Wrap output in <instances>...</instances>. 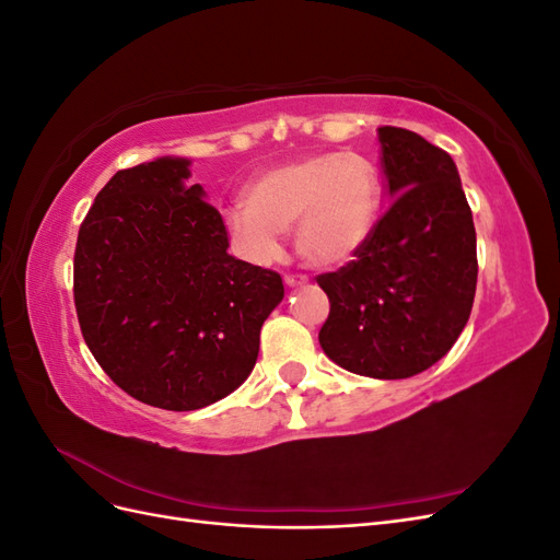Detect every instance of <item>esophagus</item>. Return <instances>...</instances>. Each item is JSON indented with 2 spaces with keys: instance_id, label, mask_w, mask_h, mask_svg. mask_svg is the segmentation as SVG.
Segmentation results:
<instances>
[{
  "instance_id": "34e87169",
  "label": "esophagus",
  "mask_w": 560,
  "mask_h": 560,
  "mask_svg": "<svg viewBox=\"0 0 560 560\" xmlns=\"http://www.w3.org/2000/svg\"><path fill=\"white\" fill-rule=\"evenodd\" d=\"M308 282L306 276H299V273H292V276H284V284L287 287H303Z\"/></svg>"
}]
</instances>
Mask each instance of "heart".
<instances>
[{"mask_svg":"<svg viewBox=\"0 0 560 560\" xmlns=\"http://www.w3.org/2000/svg\"><path fill=\"white\" fill-rule=\"evenodd\" d=\"M381 179L354 151H325L268 167L245 186V202L224 214L252 261L278 257L280 235L294 231V249L315 268L348 264L374 233Z\"/></svg>","mask_w":560,"mask_h":560,"instance_id":"heart-1","label":"heart"}]
</instances>
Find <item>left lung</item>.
I'll list each match as a JSON object with an SVG mask.
<instances>
[{
  "label": "left lung",
  "instance_id": "1",
  "mask_svg": "<svg viewBox=\"0 0 560 560\" xmlns=\"http://www.w3.org/2000/svg\"><path fill=\"white\" fill-rule=\"evenodd\" d=\"M395 200L354 261L317 276L327 358L369 378H411L463 334L477 292V231L453 159L418 132L378 128Z\"/></svg>",
  "mask_w": 560,
  "mask_h": 560
}]
</instances>
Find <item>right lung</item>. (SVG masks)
Masks as SVG:
<instances>
[{
	"label": "right lung",
	"mask_w": 560,
	"mask_h": 560,
	"mask_svg": "<svg viewBox=\"0 0 560 560\" xmlns=\"http://www.w3.org/2000/svg\"><path fill=\"white\" fill-rule=\"evenodd\" d=\"M189 159L118 171L95 196L74 252L83 341L138 401L196 411L241 387L282 278L226 252L224 219Z\"/></svg>",
	"instance_id": "1"
}]
</instances>
